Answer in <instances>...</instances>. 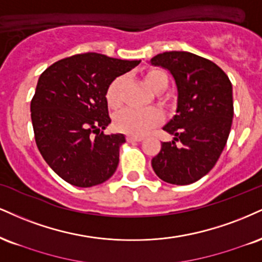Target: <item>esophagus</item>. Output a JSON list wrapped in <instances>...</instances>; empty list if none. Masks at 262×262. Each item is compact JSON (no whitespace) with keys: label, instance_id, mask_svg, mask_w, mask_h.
<instances>
[{"label":"esophagus","instance_id":"1","mask_svg":"<svg viewBox=\"0 0 262 262\" xmlns=\"http://www.w3.org/2000/svg\"><path fill=\"white\" fill-rule=\"evenodd\" d=\"M143 137H135V135H127V141L128 143H134V141H141Z\"/></svg>","mask_w":262,"mask_h":262}]
</instances>
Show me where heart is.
<instances>
[{
  "instance_id": "b5f03b06",
  "label": "heart",
  "mask_w": 262,
  "mask_h": 262,
  "mask_svg": "<svg viewBox=\"0 0 262 262\" xmlns=\"http://www.w3.org/2000/svg\"><path fill=\"white\" fill-rule=\"evenodd\" d=\"M144 83L154 93L160 94L168 85V77L161 69L152 68L144 74ZM124 79L117 77L107 86L106 101L111 108H118L122 103V88ZM162 122V115L156 108H124L116 116L115 125L118 130L129 135H144L151 128Z\"/></svg>"
}]
</instances>
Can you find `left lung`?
Returning <instances> with one entry per match:
<instances>
[{
  "label": "left lung",
  "mask_w": 262,
  "mask_h": 262,
  "mask_svg": "<svg viewBox=\"0 0 262 262\" xmlns=\"http://www.w3.org/2000/svg\"><path fill=\"white\" fill-rule=\"evenodd\" d=\"M150 63L167 69L177 86L176 115L163 127L173 140L161 144L151 166L163 182L191 184L213 168L227 144L234 113L231 80L215 63L190 52L159 53Z\"/></svg>",
  "instance_id": "left-lung-1"
}]
</instances>
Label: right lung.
Wrapping results in <instances>:
<instances>
[{
  "mask_svg": "<svg viewBox=\"0 0 262 262\" xmlns=\"http://www.w3.org/2000/svg\"><path fill=\"white\" fill-rule=\"evenodd\" d=\"M140 61L80 53L50 66L30 103L35 141L52 171L69 184L89 188L111 178L123 134H103L111 123L106 90Z\"/></svg>",
  "mask_w": 262,
  "mask_h": 262,
  "instance_id": "right-lung-1",
  "label": "right lung"
}]
</instances>
